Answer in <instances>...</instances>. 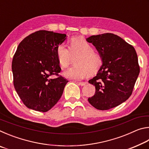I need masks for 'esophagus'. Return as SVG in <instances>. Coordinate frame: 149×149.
I'll return each instance as SVG.
<instances>
[{
    "label": "esophagus",
    "instance_id": "obj_1",
    "mask_svg": "<svg viewBox=\"0 0 149 149\" xmlns=\"http://www.w3.org/2000/svg\"><path fill=\"white\" fill-rule=\"evenodd\" d=\"M77 84L81 85V86H84L86 84V82H77Z\"/></svg>",
    "mask_w": 149,
    "mask_h": 149
}]
</instances>
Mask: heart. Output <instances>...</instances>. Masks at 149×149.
<instances>
[{
	"instance_id": "obj_1",
	"label": "heart",
	"mask_w": 149,
	"mask_h": 149,
	"mask_svg": "<svg viewBox=\"0 0 149 149\" xmlns=\"http://www.w3.org/2000/svg\"><path fill=\"white\" fill-rule=\"evenodd\" d=\"M56 56L61 67L67 68L75 58V65L64 72V76L70 79H83L87 74L94 75L101 68L103 60L100 55L94 51L93 47L86 40L73 39L69 49L64 44L58 46Z\"/></svg>"
}]
</instances>
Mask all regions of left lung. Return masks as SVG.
<instances>
[{
	"label": "left lung",
	"mask_w": 149,
	"mask_h": 149,
	"mask_svg": "<svg viewBox=\"0 0 149 149\" xmlns=\"http://www.w3.org/2000/svg\"><path fill=\"white\" fill-rule=\"evenodd\" d=\"M86 40L103 60L97 75L89 81L95 86V93L88 101L98 110H109L132 95L140 72L137 54L132 45L113 33L92 35Z\"/></svg>",
	"instance_id": "obj_1"
}]
</instances>
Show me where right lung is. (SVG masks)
<instances>
[{"label": "right lung", "mask_w": 149, "mask_h": 149, "mask_svg": "<svg viewBox=\"0 0 149 149\" xmlns=\"http://www.w3.org/2000/svg\"><path fill=\"white\" fill-rule=\"evenodd\" d=\"M66 35L40 30L19 44L12 63L14 86L24 104L45 112L58 101L68 81L61 71L56 49ZM58 77L52 78V75Z\"/></svg>", "instance_id": "obj_1"}]
</instances>
